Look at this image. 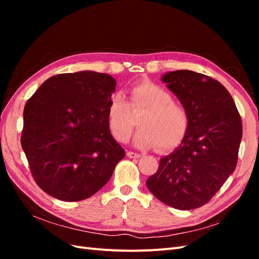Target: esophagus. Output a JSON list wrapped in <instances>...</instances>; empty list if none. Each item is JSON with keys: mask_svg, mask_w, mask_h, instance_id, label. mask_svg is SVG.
I'll use <instances>...</instances> for the list:
<instances>
[{"mask_svg": "<svg viewBox=\"0 0 259 259\" xmlns=\"http://www.w3.org/2000/svg\"><path fill=\"white\" fill-rule=\"evenodd\" d=\"M127 156L128 158H131V159H137V158H139L140 156V154L139 153H136V152H133V151H127Z\"/></svg>", "mask_w": 259, "mask_h": 259, "instance_id": "1", "label": "esophagus"}]
</instances>
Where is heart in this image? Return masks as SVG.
<instances>
[{"instance_id":"1","label":"heart","mask_w":259,"mask_h":259,"mask_svg":"<svg viewBox=\"0 0 259 259\" xmlns=\"http://www.w3.org/2000/svg\"><path fill=\"white\" fill-rule=\"evenodd\" d=\"M139 114L135 144L140 148L156 146L160 151L170 150L182 144L190 126L188 109L161 86L147 82L133 86L128 101L120 92L109 98L108 123L117 142H128Z\"/></svg>"}]
</instances>
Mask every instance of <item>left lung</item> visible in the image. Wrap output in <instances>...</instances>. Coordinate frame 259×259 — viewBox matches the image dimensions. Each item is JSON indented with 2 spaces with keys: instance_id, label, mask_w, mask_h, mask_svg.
Instances as JSON below:
<instances>
[{
  "instance_id": "obj_1",
  "label": "left lung",
  "mask_w": 259,
  "mask_h": 259,
  "mask_svg": "<svg viewBox=\"0 0 259 259\" xmlns=\"http://www.w3.org/2000/svg\"><path fill=\"white\" fill-rule=\"evenodd\" d=\"M190 115L182 145L160 160L147 187L164 204L194 209L208 203L237 166L242 120L229 92L213 77L177 70L162 77Z\"/></svg>"
}]
</instances>
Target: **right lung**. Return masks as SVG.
<instances>
[{"mask_svg": "<svg viewBox=\"0 0 259 259\" xmlns=\"http://www.w3.org/2000/svg\"><path fill=\"white\" fill-rule=\"evenodd\" d=\"M115 85L107 73H61L26 103L21 147L34 182L52 197L68 202L92 197L125 156L107 116Z\"/></svg>", "mask_w": 259, "mask_h": 259, "instance_id": "obj_1", "label": "right lung"}]
</instances>
